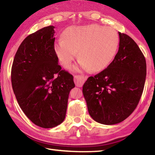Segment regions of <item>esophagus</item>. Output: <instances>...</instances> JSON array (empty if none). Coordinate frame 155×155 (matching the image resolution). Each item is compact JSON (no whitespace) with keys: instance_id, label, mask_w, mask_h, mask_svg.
Wrapping results in <instances>:
<instances>
[{"instance_id":"34e87169","label":"esophagus","mask_w":155,"mask_h":155,"mask_svg":"<svg viewBox=\"0 0 155 155\" xmlns=\"http://www.w3.org/2000/svg\"><path fill=\"white\" fill-rule=\"evenodd\" d=\"M74 83L75 85L77 86V87H82L84 82H85V80H84V78L81 75H76L74 76Z\"/></svg>"}]
</instances>
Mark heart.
Here are the masks:
<instances>
[{
	"instance_id": "b5f03b06",
	"label": "heart",
	"mask_w": 155,
	"mask_h": 155,
	"mask_svg": "<svg viewBox=\"0 0 155 155\" xmlns=\"http://www.w3.org/2000/svg\"><path fill=\"white\" fill-rule=\"evenodd\" d=\"M118 45V34L114 28L90 25L68 28L64 39L57 41L55 49L64 67L69 66L78 52L81 68L96 72L111 62Z\"/></svg>"
}]
</instances>
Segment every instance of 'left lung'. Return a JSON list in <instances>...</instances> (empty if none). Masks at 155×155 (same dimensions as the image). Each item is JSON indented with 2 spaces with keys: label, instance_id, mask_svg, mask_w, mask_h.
Segmentation results:
<instances>
[{
  "label": "left lung",
  "instance_id": "8db88e82",
  "mask_svg": "<svg viewBox=\"0 0 155 155\" xmlns=\"http://www.w3.org/2000/svg\"><path fill=\"white\" fill-rule=\"evenodd\" d=\"M118 52L106 69L83 86L90 116L103 124L124 121L137 107L146 77V62L135 41L119 32Z\"/></svg>",
  "mask_w": 155,
  "mask_h": 155
}]
</instances>
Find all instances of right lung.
Masks as SVG:
<instances>
[{"label":"right lung","instance_id":"add662e5","mask_svg":"<svg viewBox=\"0 0 155 155\" xmlns=\"http://www.w3.org/2000/svg\"><path fill=\"white\" fill-rule=\"evenodd\" d=\"M54 27L31 34L18 48L12 68V84L20 108L31 122L44 128L63 122L73 76L61 70L54 51Z\"/></svg>","mask_w":155,"mask_h":155}]
</instances>
